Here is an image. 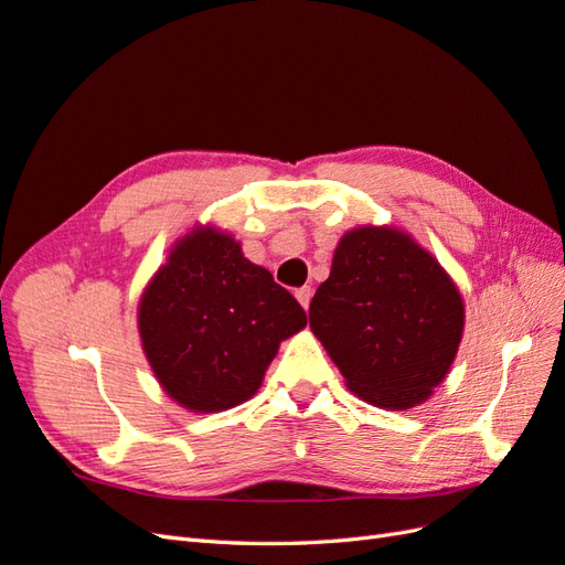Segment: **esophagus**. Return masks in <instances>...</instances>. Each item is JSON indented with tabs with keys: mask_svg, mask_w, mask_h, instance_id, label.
I'll list each match as a JSON object with an SVG mask.
<instances>
[{
	"mask_svg": "<svg viewBox=\"0 0 565 565\" xmlns=\"http://www.w3.org/2000/svg\"><path fill=\"white\" fill-rule=\"evenodd\" d=\"M295 297H297V301L303 306V309L309 311V303H311V297H313V289H311V287H301V289H297Z\"/></svg>",
	"mask_w": 565,
	"mask_h": 565,
	"instance_id": "esophagus-1",
	"label": "esophagus"
}]
</instances>
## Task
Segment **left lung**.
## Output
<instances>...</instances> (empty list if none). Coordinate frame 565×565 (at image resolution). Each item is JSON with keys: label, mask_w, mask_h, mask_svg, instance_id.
<instances>
[{"label": "left lung", "mask_w": 565, "mask_h": 565, "mask_svg": "<svg viewBox=\"0 0 565 565\" xmlns=\"http://www.w3.org/2000/svg\"><path fill=\"white\" fill-rule=\"evenodd\" d=\"M309 318L347 386L382 409L429 401L465 334V301L450 273L396 226L341 235Z\"/></svg>", "instance_id": "left-lung-1"}]
</instances>
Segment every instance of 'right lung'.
<instances>
[{
  "instance_id": "add662e5",
  "label": "right lung",
  "mask_w": 565,
  "mask_h": 565,
  "mask_svg": "<svg viewBox=\"0 0 565 565\" xmlns=\"http://www.w3.org/2000/svg\"><path fill=\"white\" fill-rule=\"evenodd\" d=\"M136 322L162 391L188 413L210 415L259 391L280 341L306 328V313L231 233L198 224L152 273Z\"/></svg>"
}]
</instances>
